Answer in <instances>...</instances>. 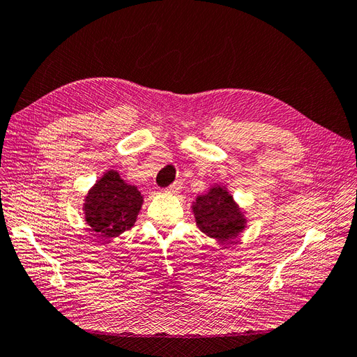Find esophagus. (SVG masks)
<instances>
[{"mask_svg":"<svg viewBox=\"0 0 357 357\" xmlns=\"http://www.w3.org/2000/svg\"><path fill=\"white\" fill-rule=\"evenodd\" d=\"M181 190V183L180 181H174L172 185L167 189L168 193H174V195H177V193Z\"/></svg>","mask_w":357,"mask_h":357,"instance_id":"esophagus-1","label":"esophagus"}]
</instances>
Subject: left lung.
<instances>
[{
  "mask_svg": "<svg viewBox=\"0 0 357 357\" xmlns=\"http://www.w3.org/2000/svg\"><path fill=\"white\" fill-rule=\"evenodd\" d=\"M190 208L199 231L218 243H231L247 228L245 211L223 183H213L208 192L192 202Z\"/></svg>",
  "mask_w": 357,
  "mask_h": 357,
  "instance_id": "obj_1",
  "label": "left lung"
}]
</instances>
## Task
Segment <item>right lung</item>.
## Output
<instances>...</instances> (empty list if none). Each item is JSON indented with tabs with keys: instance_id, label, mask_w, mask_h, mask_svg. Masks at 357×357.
I'll use <instances>...</instances> for the list:
<instances>
[{
	"instance_id": "1",
	"label": "right lung",
	"mask_w": 357,
	"mask_h": 357,
	"mask_svg": "<svg viewBox=\"0 0 357 357\" xmlns=\"http://www.w3.org/2000/svg\"><path fill=\"white\" fill-rule=\"evenodd\" d=\"M143 202L137 186L128 185L116 169H109L86 193L84 222L101 238H116L135 225Z\"/></svg>"
}]
</instances>
